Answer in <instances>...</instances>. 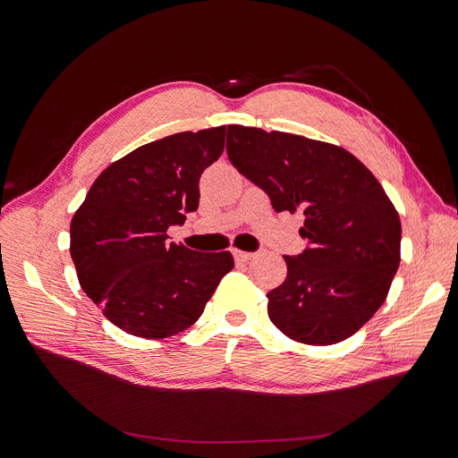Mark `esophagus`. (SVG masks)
<instances>
[{
	"label": "esophagus",
	"mask_w": 458,
	"mask_h": 458,
	"mask_svg": "<svg viewBox=\"0 0 458 458\" xmlns=\"http://www.w3.org/2000/svg\"><path fill=\"white\" fill-rule=\"evenodd\" d=\"M254 256H256L254 252H245V250H237V249L233 250L235 261H250Z\"/></svg>",
	"instance_id": "esophagus-1"
}]
</instances>
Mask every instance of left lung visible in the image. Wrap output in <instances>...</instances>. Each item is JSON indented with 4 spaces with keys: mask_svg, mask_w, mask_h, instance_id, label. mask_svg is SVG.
Masks as SVG:
<instances>
[{
    "mask_svg": "<svg viewBox=\"0 0 458 458\" xmlns=\"http://www.w3.org/2000/svg\"><path fill=\"white\" fill-rule=\"evenodd\" d=\"M232 165L267 192L275 211H302L310 249L284 256L267 293L273 325L299 344L332 345L386 301L401 261L399 213L369 168L335 144L230 124Z\"/></svg>",
    "mask_w": 458,
    "mask_h": 458,
    "instance_id": "8db88e82",
    "label": "left lung"
}]
</instances>
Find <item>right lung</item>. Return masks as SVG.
I'll return each mask as SVG.
<instances>
[{"label": "right lung", "instance_id": "obj_1", "mask_svg": "<svg viewBox=\"0 0 458 458\" xmlns=\"http://www.w3.org/2000/svg\"><path fill=\"white\" fill-rule=\"evenodd\" d=\"M226 126L142 144L94 180L70 223L81 290L124 332L163 340L189 328L233 256L166 242V228L199 208V182L225 150Z\"/></svg>", "mask_w": 458, "mask_h": 458}]
</instances>
